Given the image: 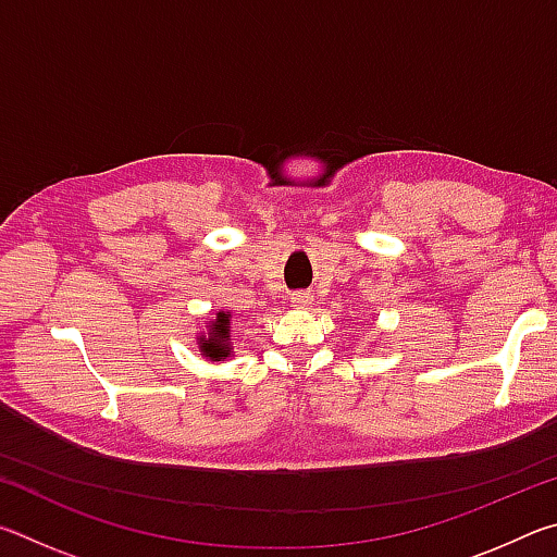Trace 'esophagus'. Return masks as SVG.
Returning <instances> with one entry per match:
<instances>
[{
	"label": "esophagus",
	"mask_w": 557,
	"mask_h": 557,
	"mask_svg": "<svg viewBox=\"0 0 557 557\" xmlns=\"http://www.w3.org/2000/svg\"><path fill=\"white\" fill-rule=\"evenodd\" d=\"M292 307H299V309H307L312 305V295L309 292H292Z\"/></svg>",
	"instance_id": "obj_1"
}]
</instances>
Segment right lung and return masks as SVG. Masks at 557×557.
Listing matches in <instances>:
<instances>
[{
  "label": "right lung",
  "instance_id": "add662e5",
  "mask_svg": "<svg viewBox=\"0 0 557 557\" xmlns=\"http://www.w3.org/2000/svg\"><path fill=\"white\" fill-rule=\"evenodd\" d=\"M228 332H231V314H219V319L213 322L209 342L201 346V351L209 358H215V361H219V358H223V356H228V351H231V348H228Z\"/></svg>",
  "mask_w": 557,
  "mask_h": 557
}]
</instances>
